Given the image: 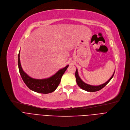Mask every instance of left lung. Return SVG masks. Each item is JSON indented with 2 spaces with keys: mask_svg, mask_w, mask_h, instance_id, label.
Instances as JSON below:
<instances>
[{
  "mask_svg": "<svg viewBox=\"0 0 130 130\" xmlns=\"http://www.w3.org/2000/svg\"><path fill=\"white\" fill-rule=\"evenodd\" d=\"M114 73H115V71H114L113 74L112 75V76H111V77L105 83H104L103 84H101L100 85H98V86H93V85H91L87 84L84 83V82L82 80L80 79V78L79 77V76L78 75V74L77 70L76 69V71L75 72V77H76V83L79 87H80L82 89H83L86 91L91 92H96V91L101 90L102 88H103L104 86H105L109 82H110L111 80V79L113 78Z\"/></svg>",
  "mask_w": 130,
  "mask_h": 130,
  "instance_id": "1",
  "label": "left lung"
}]
</instances>
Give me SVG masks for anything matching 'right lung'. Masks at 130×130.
Listing matches in <instances>:
<instances>
[{"label":"right lung","mask_w":130,"mask_h":130,"mask_svg":"<svg viewBox=\"0 0 130 130\" xmlns=\"http://www.w3.org/2000/svg\"><path fill=\"white\" fill-rule=\"evenodd\" d=\"M18 69L25 84L30 90L39 93L48 94L54 92L59 85L63 75L69 65L59 70L51 77L44 79H35L29 76L23 71L20 61V51L18 56Z\"/></svg>","instance_id":"right-lung-1"}]
</instances>
